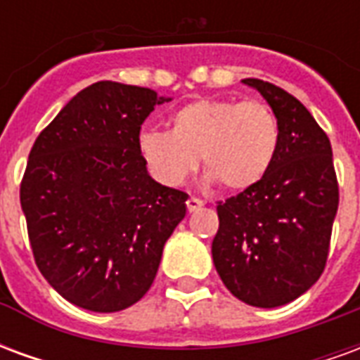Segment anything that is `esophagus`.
Returning <instances> with one entry per match:
<instances>
[{"label":"esophagus","mask_w":360,"mask_h":360,"mask_svg":"<svg viewBox=\"0 0 360 360\" xmlns=\"http://www.w3.org/2000/svg\"><path fill=\"white\" fill-rule=\"evenodd\" d=\"M204 206V200H200V198H196V196H191L187 200V210L188 212H196L200 210Z\"/></svg>","instance_id":"1"}]
</instances>
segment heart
Here are the masks:
<instances>
[{"mask_svg":"<svg viewBox=\"0 0 360 360\" xmlns=\"http://www.w3.org/2000/svg\"><path fill=\"white\" fill-rule=\"evenodd\" d=\"M279 144V123L270 105L202 98L169 119V131L139 134V154L150 175L165 187L185 183L198 165L227 191L257 185L270 169Z\"/></svg>","mask_w":360,"mask_h":360,"instance_id":"heart-1","label":"heart"}]
</instances>
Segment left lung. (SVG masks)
I'll list each match as a JSON object with an SVG mask.
<instances>
[{
  "mask_svg": "<svg viewBox=\"0 0 360 360\" xmlns=\"http://www.w3.org/2000/svg\"><path fill=\"white\" fill-rule=\"evenodd\" d=\"M243 82L270 103L279 144L257 185L218 202L212 258L239 301L274 309L301 297L322 276L340 187L330 139L310 111L271 82Z\"/></svg>",
  "mask_w": 360,
  "mask_h": 360,
  "instance_id": "8db88e82",
  "label": "left lung"
}]
</instances>
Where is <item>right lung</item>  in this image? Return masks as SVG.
I'll list each match as a JSON object with an SVG mask.
<instances>
[{
    "instance_id": "right-lung-1",
    "label": "right lung",
    "mask_w": 360,
    "mask_h": 360,
    "mask_svg": "<svg viewBox=\"0 0 360 360\" xmlns=\"http://www.w3.org/2000/svg\"><path fill=\"white\" fill-rule=\"evenodd\" d=\"M169 98L121 82L90 84L38 134L20 181L36 266L77 307L117 312L141 301L185 218L187 193L152 179L139 134Z\"/></svg>"
}]
</instances>
